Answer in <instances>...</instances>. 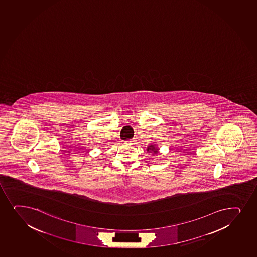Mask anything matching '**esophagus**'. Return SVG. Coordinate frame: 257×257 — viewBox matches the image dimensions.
Returning a JSON list of instances; mask_svg holds the SVG:
<instances>
[{
  "label": "esophagus",
  "mask_w": 257,
  "mask_h": 257,
  "mask_svg": "<svg viewBox=\"0 0 257 257\" xmlns=\"http://www.w3.org/2000/svg\"><path fill=\"white\" fill-rule=\"evenodd\" d=\"M133 142V139H128V140H125L124 143L125 145H130V144H132Z\"/></svg>",
  "instance_id": "34e87169"
}]
</instances>
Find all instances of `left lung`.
<instances>
[{"instance_id":"1","label":"left lung","mask_w":257,"mask_h":257,"mask_svg":"<svg viewBox=\"0 0 257 257\" xmlns=\"http://www.w3.org/2000/svg\"><path fill=\"white\" fill-rule=\"evenodd\" d=\"M151 150L150 151H153L154 153H157V150L156 149H155V147H154L153 145H150V146H149V148H148V150Z\"/></svg>"}]
</instances>
